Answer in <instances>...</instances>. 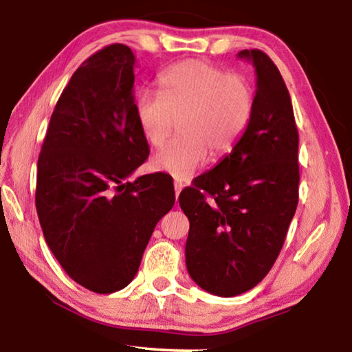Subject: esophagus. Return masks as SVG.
<instances>
[{
	"label": "esophagus",
	"instance_id": "obj_1",
	"mask_svg": "<svg viewBox=\"0 0 352 352\" xmlns=\"http://www.w3.org/2000/svg\"><path fill=\"white\" fill-rule=\"evenodd\" d=\"M174 188H175V195L178 197V195H180V192H182V189L184 188V183L175 180V183H174Z\"/></svg>",
	"mask_w": 352,
	"mask_h": 352
}]
</instances>
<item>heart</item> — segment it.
Wrapping results in <instances>:
<instances>
[{
	"mask_svg": "<svg viewBox=\"0 0 352 352\" xmlns=\"http://www.w3.org/2000/svg\"><path fill=\"white\" fill-rule=\"evenodd\" d=\"M160 93L142 90L135 98V116L144 140L162 146L151 168L184 180L212 158L233 151L245 133L254 109V90L245 76L200 60L172 65L158 76Z\"/></svg>",
	"mask_w": 352,
	"mask_h": 352,
	"instance_id": "obj_1",
	"label": "heart"
}]
</instances>
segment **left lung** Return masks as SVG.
Listing matches in <instances>:
<instances>
[{
    "label": "left lung",
    "instance_id": "8db88e82",
    "mask_svg": "<svg viewBox=\"0 0 352 352\" xmlns=\"http://www.w3.org/2000/svg\"><path fill=\"white\" fill-rule=\"evenodd\" d=\"M237 57L252 60L256 71L252 121L231 153L178 199L189 219V275L217 296L241 295L270 272L295 216L300 184L298 129L283 76L259 50Z\"/></svg>",
    "mask_w": 352,
    "mask_h": 352
}]
</instances>
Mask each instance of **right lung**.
<instances>
[{"instance_id": "add662e5", "label": "right lung", "mask_w": 352, "mask_h": 352, "mask_svg": "<svg viewBox=\"0 0 352 352\" xmlns=\"http://www.w3.org/2000/svg\"><path fill=\"white\" fill-rule=\"evenodd\" d=\"M133 82L129 46L88 57L57 100L37 163L35 206L47 247L71 279L96 294L130 284L175 201L164 174L124 182L148 157Z\"/></svg>"}]
</instances>
